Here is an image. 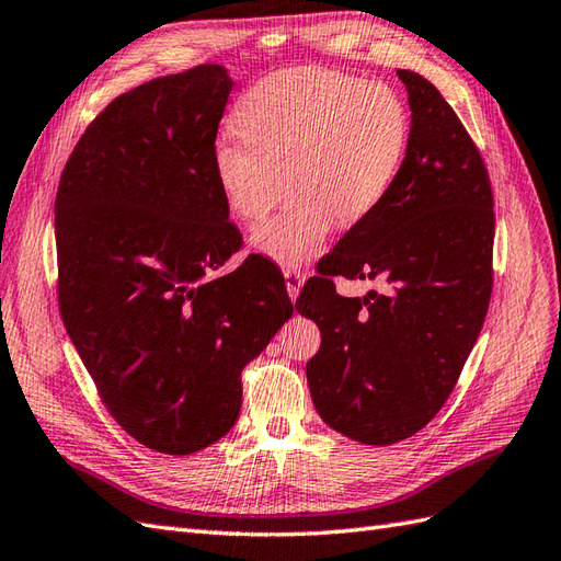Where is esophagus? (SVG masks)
I'll list each match as a JSON object with an SVG mask.
<instances>
[{
    "label": "esophagus",
    "mask_w": 561,
    "mask_h": 561,
    "mask_svg": "<svg viewBox=\"0 0 561 561\" xmlns=\"http://www.w3.org/2000/svg\"><path fill=\"white\" fill-rule=\"evenodd\" d=\"M283 276H285V288H288V295H290V299L295 302V299L299 297V293H302L305 276L299 271H295V268H285Z\"/></svg>",
    "instance_id": "1"
}]
</instances>
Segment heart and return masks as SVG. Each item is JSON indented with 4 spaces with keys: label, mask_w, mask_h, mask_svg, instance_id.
<instances>
[{
    "label": "heart",
    "mask_w": 561,
    "mask_h": 561,
    "mask_svg": "<svg viewBox=\"0 0 561 561\" xmlns=\"http://www.w3.org/2000/svg\"><path fill=\"white\" fill-rule=\"evenodd\" d=\"M239 140H218L211 171L242 221H259L250 248L280 266H302L337 226L371 216L390 193L409 142V114L386 83L328 68H285L233 106Z\"/></svg>",
    "instance_id": "obj_1"
}]
</instances>
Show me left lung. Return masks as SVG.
<instances>
[{
    "mask_svg": "<svg viewBox=\"0 0 561 561\" xmlns=\"http://www.w3.org/2000/svg\"><path fill=\"white\" fill-rule=\"evenodd\" d=\"M409 94L407 154L388 197L354 224L297 299L321 347L307 364L319 416L364 445H392L440 412L476 345L493 290V190L443 94L398 71ZM335 275L386 294L334 293Z\"/></svg>",
    "mask_w": 561,
    "mask_h": 561,
    "instance_id": "1",
    "label": "left lung"
}]
</instances>
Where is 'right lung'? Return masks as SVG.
<instances>
[{
	"mask_svg": "<svg viewBox=\"0 0 561 561\" xmlns=\"http://www.w3.org/2000/svg\"><path fill=\"white\" fill-rule=\"evenodd\" d=\"M218 64L121 94L59 181V309L102 402L135 440L193 455L233 428L240 374L293 317L280 271L240 248L211 149L230 90Z\"/></svg>",
	"mask_w": 561,
	"mask_h": 561,
	"instance_id": "1",
	"label": "right lung"
}]
</instances>
